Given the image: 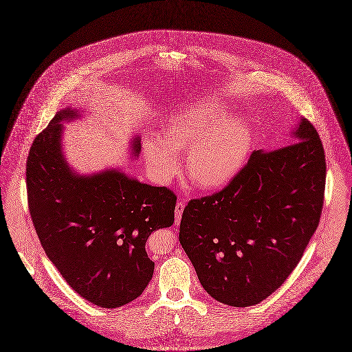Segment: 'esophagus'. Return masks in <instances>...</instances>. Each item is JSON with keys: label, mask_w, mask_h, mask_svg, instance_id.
I'll return each instance as SVG.
<instances>
[{"label": "esophagus", "mask_w": 352, "mask_h": 352, "mask_svg": "<svg viewBox=\"0 0 352 352\" xmlns=\"http://www.w3.org/2000/svg\"><path fill=\"white\" fill-rule=\"evenodd\" d=\"M184 209H185V202L179 201V202L175 205V223H177V225L181 222V218H182Z\"/></svg>", "instance_id": "1"}]
</instances>
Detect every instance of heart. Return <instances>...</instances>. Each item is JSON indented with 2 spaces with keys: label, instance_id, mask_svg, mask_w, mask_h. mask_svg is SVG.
<instances>
[{
  "label": "heart",
  "instance_id": "1",
  "mask_svg": "<svg viewBox=\"0 0 352 352\" xmlns=\"http://www.w3.org/2000/svg\"><path fill=\"white\" fill-rule=\"evenodd\" d=\"M228 109L216 98L189 106L168 122L166 138L148 139L144 151L150 167L163 181L178 171L177 150H186V174L205 189L226 184L241 168L250 144V127L239 118H226Z\"/></svg>",
  "mask_w": 352,
  "mask_h": 352
}]
</instances>
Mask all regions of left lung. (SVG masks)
Instances as JSON below:
<instances>
[{"label": "left lung", "instance_id": "8db88e82", "mask_svg": "<svg viewBox=\"0 0 352 352\" xmlns=\"http://www.w3.org/2000/svg\"><path fill=\"white\" fill-rule=\"evenodd\" d=\"M294 143L257 150L223 189L190 199L179 243L204 289L249 307L268 298L296 268L324 202V148L301 119Z\"/></svg>", "mask_w": 352, "mask_h": 352}]
</instances>
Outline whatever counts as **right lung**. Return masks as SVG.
Instances as JSON below:
<instances>
[{"label": "right lung", "mask_w": 352, "mask_h": 352, "mask_svg": "<svg viewBox=\"0 0 352 352\" xmlns=\"http://www.w3.org/2000/svg\"><path fill=\"white\" fill-rule=\"evenodd\" d=\"M61 109L34 138L27 161L28 206L48 258L81 298L118 308L148 285L154 263L148 236L174 223L175 194L140 184L118 170L89 177L71 170L61 151L63 120L78 118ZM140 153V139L133 142Z\"/></svg>", "instance_id": "1"}]
</instances>
